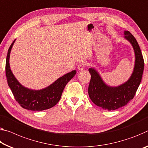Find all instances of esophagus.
Segmentation results:
<instances>
[{
	"instance_id": "esophagus-1",
	"label": "esophagus",
	"mask_w": 148,
	"mask_h": 148,
	"mask_svg": "<svg viewBox=\"0 0 148 148\" xmlns=\"http://www.w3.org/2000/svg\"><path fill=\"white\" fill-rule=\"evenodd\" d=\"M86 66V64H85V63H84V62H81V63H79V64L78 65V69L79 70H84V69H85Z\"/></svg>"
}]
</instances>
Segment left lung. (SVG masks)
Listing matches in <instances>:
<instances>
[{
	"instance_id": "1",
	"label": "left lung",
	"mask_w": 148,
	"mask_h": 148,
	"mask_svg": "<svg viewBox=\"0 0 148 148\" xmlns=\"http://www.w3.org/2000/svg\"><path fill=\"white\" fill-rule=\"evenodd\" d=\"M125 38L132 45L135 53L134 68L128 81L116 87L109 86L104 82L97 70L93 68L89 69L91 74L88 87L90 98L97 106L108 111L125 106L133 99L144 72V58L136 39L128 31H125Z\"/></svg>"
}]
</instances>
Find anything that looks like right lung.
Instances as JSON below:
<instances>
[{
    "mask_svg": "<svg viewBox=\"0 0 148 148\" xmlns=\"http://www.w3.org/2000/svg\"><path fill=\"white\" fill-rule=\"evenodd\" d=\"M16 39L11 44L6 60V76L8 86L16 101L23 109L30 111H43L53 107L59 101L63 90L67 83L76 74V70L60 77L55 82L40 90H33L20 84L12 72L10 67V54Z\"/></svg>",
    "mask_w": 148,
    "mask_h": 148,
    "instance_id": "right-lung-1",
    "label": "right lung"
}]
</instances>
